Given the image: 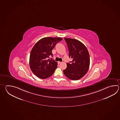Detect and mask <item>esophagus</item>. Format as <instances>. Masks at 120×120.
<instances>
[{
	"label": "esophagus",
	"instance_id": "1",
	"mask_svg": "<svg viewBox=\"0 0 120 120\" xmlns=\"http://www.w3.org/2000/svg\"><path fill=\"white\" fill-rule=\"evenodd\" d=\"M61 63V62H60V61H58V64H60Z\"/></svg>",
	"mask_w": 120,
	"mask_h": 120
}]
</instances>
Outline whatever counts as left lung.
I'll list each match as a JSON object with an SVG mask.
<instances>
[{
    "label": "left lung",
    "mask_w": 120,
    "mask_h": 120,
    "mask_svg": "<svg viewBox=\"0 0 120 120\" xmlns=\"http://www.w3.org/2000/svg\"><path fill=\"white\" fill-rule=\"evenodd\" d=\"M69 50V58L73 59L67 63L64 74L73 80H77L85 76L90 65V56L86 47L76 39L64 38Z\"/></svg>",
    "instance_id": "8db88e82"
}]
</instances>
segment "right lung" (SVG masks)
<instances>
[{
	"mask_svg": "<svg viewBox=\"0 0 120 120\" xmlns=\"http://www.w3.org/2000/svg\"><path fill=\"white\" fill-rule=\"evenodd\" d=\"M61 40V38L46 37L40 39L33 47L30 55V68L38 77L47 79L54 73L57 62L48 58L52 56V49Z\"/></svg>",
	"mask_w": 120,
	"mask_h": 120,
	"instance_id": "obj_1",
	"label": "right lung"
}]
</instances>
